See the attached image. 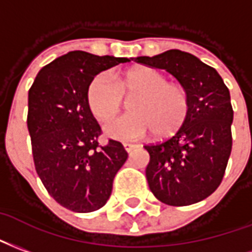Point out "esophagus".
<instances>
[{
  "instance_id": "1",
  "label": "esophagus",
  "mask_w": 252,
  "mask_h": 252,
  "mask_svg": "<svg viewBox=\"0 0 252 252\" xmlns=\"http://www.w3.org/2000/svg\"><path fill=\"white\" fill-rule=\"evenodd\" d=\"M124 148H125V150L127 152V153H131L134 149L137 148V145H134V144H124Z\"/></svg>"
}]
</instances>
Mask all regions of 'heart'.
Segmentation results:
<instances>
[{
    "instance_id": "heart-1",
    "label": "heart",
    "mask_w": 252,
    "mask_h": 252,
    "mask_svg": "<svg viewBox=\"0 0 252 252\" xmlns=\"http://www.w3.org/2000/svg\"><path fill=\"white\" fill-rule=\"evenodd\" d=\"M125 96L134 98L130 115L115 119L104 134L118 141H137L154 131L158 138L173 135L184 126L190 111L188 91L181 84L168 83L165 75L149 67H135L119 76L107 72L95 75L87 87L91 113L108 122L121 111Z\"/></svg>"
}]
</instances>
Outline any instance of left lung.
Segmentation results:
<instances>
[{
	"label": "left lung",
	"mask_w": 252,
	"mask_h": 252,
	"mask_svg": "<svg viewBox=\"0 0 252 252\" xmlns=\"http://www.w3.org/2000/svg\"><path fill=\"white\" fill-rule=\"evenodd\" d=\"M134 62L173 75L190 99L184 126L172 138L144 146L150 156L149 188L168 205L199 203L220 185L232 149L234 111L228 88L215 68L179 49Z\"/></svg>",
	"instance_id": "obj_1"
}]
</instances>
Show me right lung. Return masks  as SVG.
<instances>
[{"instance_id": "right-lung-1", "label": "right lung", "mask_w": 252, "mask_h": 252, "mask_svg": "<svg viewBox=\"0 0 252 252\" xmlns=\"http://www.w3.org/2000/svg\"><path fill=\"white\" fill-rule=\"evenodd\" d=\"M126 62L72 51L41 68L29 90L27 124L36 172L53 199L73 212L102 208L127 159L118 141L99 146L100 126L87 102L91 79Z\"/></svg>"}]
</instances>
